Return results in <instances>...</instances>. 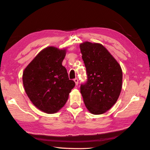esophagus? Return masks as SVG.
Segmentation results:
<instances>
[{"label": "esophagus", "mask_w": 150, "mask_h": 150, "mask_svg": "<svg viewBox=\"0 0 150 150\" xmlns=\"http://www.w3.org/2000/svg\"><path fill=\"white\" fill-rule=\"evenodd\" d=\"M74 81H75V85H78V84H79V80H78V79H77V78L74 79Z\"/></svg>", "instance_id": "34e87169"}]
</instances>
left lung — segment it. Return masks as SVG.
I'll list each match as a JSON object with an SVG mask.
<instances>
[{
	"instance_id": "1",
	"label": "left lung",
	"mask_w": 150,
	"mask_h": 150,
	"mask_svg": "<svg viewBox=\"0 0 150 150\" xmlns=\"http://www.w3.org/2000/svg\"><path fill=\"white\" fill-rule=\"evenodd\" d=\"M87 79L80 90L86 107L93 115L106 112L117 101L122 89V71L103 45L88 42L80 44Z\"/></svg>"
}]
</instances>
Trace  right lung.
<instances>
[{
	"mask_svg": "<svg viewBox=\"0 0 150 150\" xmlns=\"http://www.w3.org/2000/svg\"><path fill=\"white\" fill-rule=\"evenodd\" d=\"M65 50L47 47L42 50L26 67L22 75L25 91L40 110L54 114L67 102L75 83L69 80L62 65Z\"/></svg>",
	"mask_w": 150,
	"mask_h": 150,
	"instance_id": "1",
	"label": "right lung"
}]
</instances>
